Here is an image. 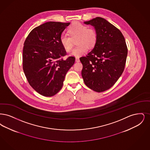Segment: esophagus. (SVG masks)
<instances>
[{"label": "esophagus", "instance_id": "esophagus-1", "mask_svg": "<svg viewBox=\"0 0 150 150\" xmlns=\"http://www.w3.org/2000/svg\"><path fill=\"white\" fill-rule=\"evenodd\" d=\"M76 62H79V58L78 57H76Z\"/></svg>", "mask_w": 150, "mask_h": 150}]
</instances>
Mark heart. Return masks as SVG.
Instances as JSON below:
<instances>
[{
  "instance_id": "b5f03b06",
  "label": "heart",
  "mask_w": 150,
  "mask_h": 150,
  "mask_svg": "<svg viewBox=\"0 0 150 150\" xmlns=\"http://www.w3.org/2000/svg\"><path fill=\"white\" fill-rule=\"evenodd\" d=\"M68 31L70 36L62 34L60 37V42L67 52H69L73 47V40L77 39L78 45L70 54L71 56L78 57L82 55L87 51L88 47H93L97 42L98 34L96 30L78 22L72 23Z\"/></svg>"
}]
</instances>
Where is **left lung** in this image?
<instances>
[{"mask_svg":"<svg viewBox=\"0 0 150 150\" xmlns=\"http://www.w3.org/2000/svg\"><path fill=\"white\" fill-rule=\"evenodd\" d=\"M95 27L97 42L91 52L80 58L85 85L98 92L110 88L124 71L128 49L122 33L101 17L84 22Z\"/></svg>","mask_w":150,"mask_h":150,"instance_id":"obj_1","label":"left lung"}]
</instances>
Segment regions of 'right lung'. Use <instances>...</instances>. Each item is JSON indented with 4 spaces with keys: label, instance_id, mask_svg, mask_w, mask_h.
<instances>
[{
    "label": "right lung",
    "instance_id": "1",
    "mask_svg": "<svg viewBox=\"0 0 150 150\" xmlns=\"http://www.w3.org/2000/svg\"><path fill=\"white\" fill-rule=\"evenodd\" d=\"M68 23L47 22L33 28L23 49V69L30 86L40 95L50 97L62 88L75 58L67 54L60 37Z\"/></svg>",
    "mask_w": 150,
    "mask_h": 150
}]
</instances>
